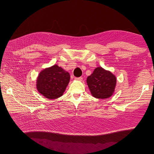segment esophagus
<instances>
[{"instance_id": "34e87169", "label": "esophagus", "mask_w": 154, "mask_h": 154, "mask_svg": "<svg viewBox=\"0 0 154 154\" xmlns=\"http://www.w3.org/2000/svg\"><path fill=\"white\" fill-rule=\"evenodd\" d=\"M75 80L81 81L83 80V77H76V78H75Z\"/></svg>"}]
</instances>
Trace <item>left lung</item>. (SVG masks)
<instances>
[{"instance_id": "1", "label": "left lung", "mask_w": 154, "mask_h": 154, "mask_svg": "<svg viewBox=\"0 0 154 154\" xmlns=\"http://www.w3.org/2000/svg\"><path fill=\"white\" fill-rule=\"evenodd\" d=\"M87 83L93 97L104 99L113 94L116 78L110 71L99 67L94 69L93 73L87 77Z\"/></svg>"}]
</instances>
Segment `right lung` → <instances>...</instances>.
Segmentation results:
<instances>
[{
  "label": "right lung",
  "instance_id": "add662e5",
  "mask_svg": "<svg viewBox=\"0 0 154 154\" xmlns=\"http://www.w3.org/2000/svg\"><path fill=\"white\" fill-rule=\"evenodd\" d=\"M69 81V73L55 64L40 72L36 80V88L45 98L55 99L63 95Z\"/></svg>",
  "mask_w": 154,
  "mask_h": 154
}]
</instances>
